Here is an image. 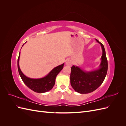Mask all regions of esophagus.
<instances>
[{
  "label": "esophagus",
  "mask_w": 126,
  "mask_h": 126,
  "mask_svg": "<svg viewBox=\"0 0 126 126\" xmlns=\"http://www.w3.org/2000/svg\"><path fill=\"white\" fill-rule=\"evenodd\" d=\"M66 65H67L68 66H71V65H72V61L69 59H68L66 60Z\"/></svg>",
  "instance_id": "esophagus-1"
}]
</instances>
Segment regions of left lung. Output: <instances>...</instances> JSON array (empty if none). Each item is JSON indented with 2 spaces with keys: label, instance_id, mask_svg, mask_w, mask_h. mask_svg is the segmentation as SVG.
<instances>
[{
  "label": "left lung",
  "instance_id": "1",
  "mask_svg": "<svg viewBox=\"0 0 126 126\" xmlns=\"http://www.w3.org/2000/svg\"><path fill=\"white\" fill-rule=\"evenodd\" d=\"M101 45L102 55L98 69L86 71L78 66L71 68L70 83L73 89L80 94H88L97 89L104 81L108 70V62L104 45L96 39Z\"/></svg>",
  "mask_w": 126,
  "mask_h": 126
}]
</instances>
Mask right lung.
<instances>
[{
    "mask_svg": "<svg viewBox=\"0 0 126 126\" xmlns=\"http://www.w3.org/2000/svg\"><path fill=\"white\" fill-rule=\"evenodd\" d=\"M25 44H23L22 46ZM20 55V52H19L18 58V69L22 80L23 81L25 84L29 88L38 93H44L50 90L55 85V79L57 75L59 73L60 71L63 68L64 63L58 66L55 67L47 76H46L45 77L43 78L38 79L30 78L26 76L20 70L19 64Z\"/></svg>",
    "mask_w": 126,
    "mask_h": 126,
    "instance_id": "obj_1",
    "label": "right lung"
}]
</instances>
